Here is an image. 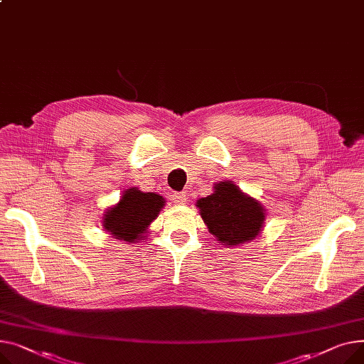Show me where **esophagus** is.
Listing matches in <instances>:
<instances>
[{
    "instance_id": "34e87169",
    "label": "esophagus",
    "mask_w": 364,
    "mask_h": 364,
    "mask_svg": "<svg viewBox=\"0 0 364 364\" xmlns=\"http://www.w3.org/2000/svg\"><path fill=\"white\" fill-rule=\"evenodd\" d=\"M172 200L175 201V204H179V205L186 204V201H188V198H186V192H173Z\"/></svg>"
}]
</instances>
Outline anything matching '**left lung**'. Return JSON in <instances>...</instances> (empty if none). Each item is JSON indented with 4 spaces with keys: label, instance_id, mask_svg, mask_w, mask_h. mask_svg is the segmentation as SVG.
<instances>
[{
    "label": "left lung",
    "instance_id": "1",
    "mask_svg": "<svg viewBox=\"0 0 364 364\" xmlns=\"http://www.w3.org/2000/svg\"><path fill=\"white\" fill-rule=\"evenodd\" d=\"M211 235L223 245H238L259 235L264 208L232 182H220L211 196L197 201Z\"/></svg>",
    "mask_w": 364,
    "mask_h": 364
}]
</instances>
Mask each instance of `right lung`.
<instances>
[{"label":"right lung","instance_id":"1","mask_svg":"<svg viewBox=\"0 0 364 364\" xmlns=\"http://www.w3.org/2000/svg\"><path fill=\"white\" fill-rule=\"evenodd\" d=\"M164 205V201L154 192H141L136 188L126 189L119 204L107 211L104 228L112 232L116 240L134 242L141 238Z\"/></svg>","mask_w":364,"mask_h":364}]
</instances>
